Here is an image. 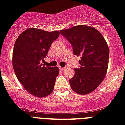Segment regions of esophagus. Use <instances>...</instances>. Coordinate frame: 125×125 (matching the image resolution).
Instances as JSON below:
<instances>
[{
	"label": "esophagus",
	"instance_id": "1",
	"mask_svg": "<svg viewBox=\"0 0 125 125\" xmlns=\"http://www.w3.org/2000/svg\"><path fill=\"white\" fill-rule=\"evenodd\" d=\"M60 70H65V69H66L67 67H60Z\"/></svg>",
	"mask_w": 125,
	"mask_h": 125
}]
</instances>
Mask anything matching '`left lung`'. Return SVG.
<instances>
[{"label": "left lung", "mask_w": 125, "mask_h": 125, "mask_svg": "<svg viewBox=\"0 0 125 125\" xmlns=\"http://www.w3.org/2000/svg\"><path fill=\"white\" fill-rule=\"evenodd\" d=\"M60 33L73 46V53L80 56V67L74 69L69 83L74 92L86 95L97 89L106 74L109 48L101 33L87 25L61 30Z\"/></svg>", "instance_id": "1"}]
</instances>
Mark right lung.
I'll return each mask as SVG.
<instances>
[{
  "label": "right lung",
  "mask_w": 125,
  "mask_h": 125,
  "mask_svg": "<svg viewBox=\"0 0 125 125\" xmlns=\"http://www.w3.org/2000/svg\"><path fill=\"white\" fill-rule=\"evenodd\" d=\"M60 32H48L39 28L26 29L19 36L13 47L12 63L17 78L23 87L36 97H45L52 93L58 67L41 63Z\"/></svg>",
  "instance_id": "add662e5"
}]
</instances>
